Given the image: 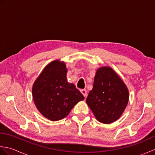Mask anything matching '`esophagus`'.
Here are the masks:
<instances>
[{
	"instance_id": "obj_1",
	"label": "esophagus",
	"mask_w": 155,
	"mask_h": 155,
	"mask_svg": "<svg viewBox=\"0 0 155 155\" xmlns=\"http://www.w3.org/2000/svg\"><path fill=\"white\" fill-rule=\"evenodd\" d=\"M81 93L83 94V96L84 97H87V91L86 89H82V90H81Z\"/></svg>"
}]
</instances>
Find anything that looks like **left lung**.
<instances>
[{
    "mask_svg": "<svg viewBox=\"0 0 155 155\" xmlns=\"http://www.w3.org/2000/svg\"><path fill=\"white\" fill-rule=\"evenodd\" d=\"M128 98L127 85L113 68L102 67L97 69L93 89L86 102L98 121L110 124L118 120L127 106Z\"/></svg>",
    "mask_w": 155,
    "mask_h": 155,
    "instance_id": "8db88e82",
    "label": "left lung"
}]
</instances>
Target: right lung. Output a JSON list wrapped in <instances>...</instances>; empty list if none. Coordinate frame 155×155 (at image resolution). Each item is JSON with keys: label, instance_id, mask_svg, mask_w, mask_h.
<instances>
[{"label": "right lung", "instance_id": "add662e5", "mask_svg": "<svg viewBox=\"0 0 155 155\" xmlns=\"http://www.w3.org/2000/svg\"><path fill=\"white\" fill-rule=\"evenodd\" d=\"M67 71L64 62L55 60L46 66L32 86L36 107L52 121L65 118L84 98L75 85L67 81Z\"/></svg>", "mask_w": 155, "mask_h": 155}]
</instances>
